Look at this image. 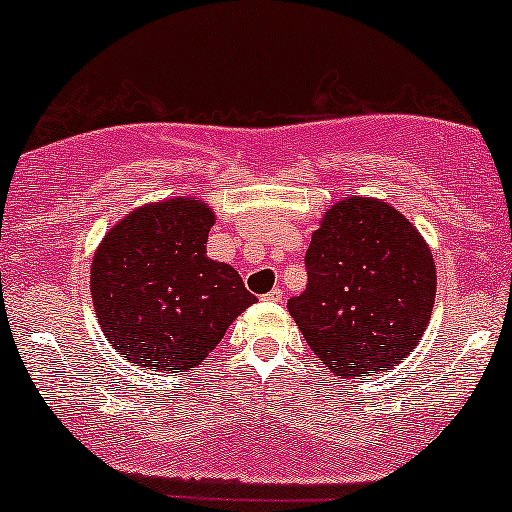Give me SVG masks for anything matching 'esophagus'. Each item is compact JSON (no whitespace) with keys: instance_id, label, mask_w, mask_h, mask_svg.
Here are the masks:
<instances>
[{"instance_id":"obj_1","label":"esophagus","mask_w":512,"mask_h":512,"mask_svg":"<svg viewBox=\"0 0 512 512\" xmlns=\"http://www.w3.org/2000/svg\"><path fill=\"white\" fill-rule=\"evenodd\" d=\"M262 300H264V303H281L283 291H281V288H272V291L262 295Z\"/></svg>"}]
</instances>
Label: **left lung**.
Wrapping results in <instances>:
<instances>
[{
  "mask_svg": "<svg viewBox=\"0 0 512 512\" xmlns=\"http://www.w3.org/2000/svg\"><path fill=\"white\" fill-rule=\"evenodd\" d=\"M307 288L288 312L326 369L365 377L422 341L436 269L415 226L379 200L348 197L324 214L305 255Z\"/></svg>",
  "mask_w": 512,
  "mask_h": 512,
  "instance_id": "8db88e82",
  "label": "left lung"
}]
</instances>
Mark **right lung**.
Here are the masks:
<instances>
[{
	"label": "right lung",
	"mask_w": 512,
	"mask_h": 512,
	"mask_svg": "<svg viewBox=\"0 0 512 512\" xmlns=\"http://www.w3.org/2000/svg\"><path fill=\"white\" fill-rule=\"evenodd\" d=\"M214 212L193 197L121 219L90 272L97 319L116 353L152 372L200 365L255 295L229 264L207 257Z\"/></svg>",
	"instance_id": "right-lung-1"
}]
</instances>
